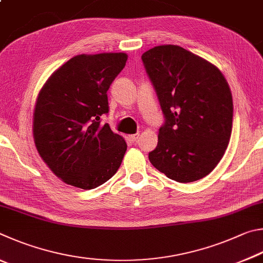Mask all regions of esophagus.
Returning a JSON list of instances; mask_svg holds the SVG:
<instances>
[{"instance_id":"1","label":"esophagus","mask_w":263,"mask_h":263,"mask_svg":"<svg viewBox=\"0 0 263 263\" xmlns=\"http://www.w3.org/2000/svg\"><path fill=\"white\" fill-rule=\"evenodd\" d=\"M139 136H140V134H133V135L129 136V139H130V141L133 142V143H135V142L139 140Z\"/></svg>"}]
</instances>
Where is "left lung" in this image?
Returning <instances> with one entry per match:
<instances>
[{"instance_id":"1","label":"left lung","mask_w":263,"mask_h":263,"mask_svg":"<svg viewBox=\"0 0 263 263\" xmlns=\"http://www.w3.org/2000/svg\"><path fill=\"white\" fill-rule=\"evenodd\" d=\"M142 61L165 118L150 163L178 182L200 180L217 166L231 137L228 82L213 63L180 46H156Z\"/></svg>"}]
</instances>
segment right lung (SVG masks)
I'll return each instance as SVG.
<instances>
[{"label":"right lung","instance_id":"1","mask_svg":"<svg viewBox=\"0 0 263 263\" xmlns=\"http://www.w3.org/2000/svg\"><path fill=\"white\" fill-rule=\"evenodd\" d=\"M126 53L81 54L55 70L36 98L34 144L55 176L68 185L93 190L120 167L127 144L101 115L107 90L126 66Z\"/></svg>","mask_w":263,"mask_h":263}]
</instances>
